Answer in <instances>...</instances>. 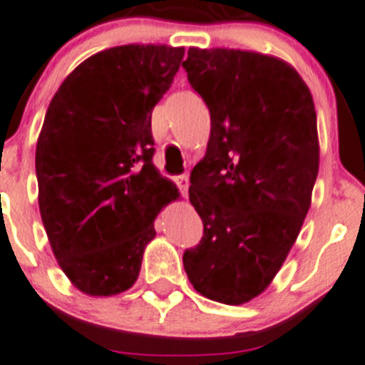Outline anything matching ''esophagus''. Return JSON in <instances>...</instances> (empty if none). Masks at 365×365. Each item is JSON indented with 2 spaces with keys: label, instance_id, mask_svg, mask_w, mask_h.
<instances>
[{
  "label": "esophagus",
  "instance_id": "1",
  "mask_svg": "<svg viewBox=\"0 0 365 365\" xmlns=\"http://www.w3.org/2000/svg\"><path fill=\"white\" fill-rule=\"evenodd\" d=\"M175 183H176V187L180 189V192H182L183 196H187V189H189V176L187 175L175 176Z\"/></svg>",
  "mask_w": 365,
  "mask_h": 365
}]
</instances>
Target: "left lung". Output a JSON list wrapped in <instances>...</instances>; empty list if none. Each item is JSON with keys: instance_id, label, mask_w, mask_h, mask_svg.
Listing matches in <instances>:
<instances>
[{"instance_id": "obj_1", "label": "left lung", "mask_w": 365, "mask_h": 365, "mask_svg": "<svg viewBox=\"0 0 365 365\" xmlns=\"http://www.w3.org/2000/svg\"><path fill=\"white\" fill-rule=\"evenodd\" d=\"M182 66L210 113L189 187L203 237L183 252V268L203 297L243 304L270 284L308 214L315 106L301 75L275 57L190 48Z\"/></svg>"}]
</instances>
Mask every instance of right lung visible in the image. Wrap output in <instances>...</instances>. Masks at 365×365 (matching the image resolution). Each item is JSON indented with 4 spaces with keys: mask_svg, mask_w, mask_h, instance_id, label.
Masks as SVG:
<instances>
[{
    "mask_svg": "<svg viewBox=\"0 0 365 365\" xmlns=\"http://www.w3.org/2000/svg\"><path fill=\"white\" fill-rule=\"evenodd\" d=\"M182 59L173 46H115L81 63L50 102L36 149L41 220L84 294L131 288L156 214L178 198L153 165L151 113Z\"/></svg>",
    "mask_w": 365,
    "mask_h": 365,
    "instance_id": "right-lung-1",
    "label": "right lung"
}]
</instances>
